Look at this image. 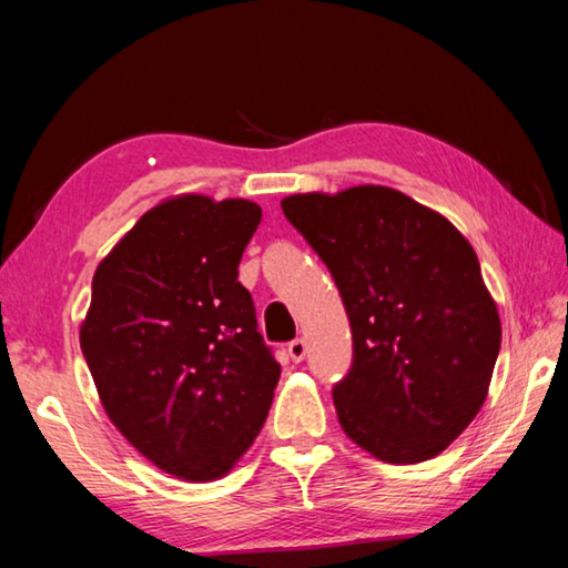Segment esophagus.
Here are the masks:
<instances>
[{
    "instance_id": "34e87169",
    "label": "esophagus",
    "mask_w": 568,
    "mask_h": 568,
    "mask_svg": "<svg viewBox=\"0 0 568 568\" xmlns=\"http://www.w3.org/2000/svg\"><path fill=\"white\" fill-rule=\"evenodd\" d=\"M305 353H307V345L303 338H295L287 343V355H291L293 363H301L305 358Z\"/></svg>"
}]
</instances>
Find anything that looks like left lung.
Instances as JSON below:
<instances>
[{"mask_svg":"<svg viewBox=\"0 0 568 568\" xmlns=\"http://www.w3.org/2000/svg\"><path fill=\"white\" fill-rule=\"evenodd\" d=\"M283 213L328 265L353 331L333 403L353 444L386 464L438 456L476 418L501 321L468 240L383 185L285 197Z\"/></svg>","mask_w":568,"mask_h":568,"instance_id":"obj_1","label":"left lung"}]
</instances>
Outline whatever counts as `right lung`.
<instances>
[{
    "mask_svg": "<svg viewBox=\"0 0 568 568\" xmlns=\"http://www.w3.org/2000/svg\"><path fill=\"white\" fill-rule=\"evenodd\" d=\"M263 210L180 195L142 215L92 277L82 355L120 434L182 480H215L261 434L281 378L237 281Z\"/></svg>",
    "mask_w": 568,
    "mask_h": 568,
    "instance_id": "1",
    "label": "right lung"
}]
</instances>
